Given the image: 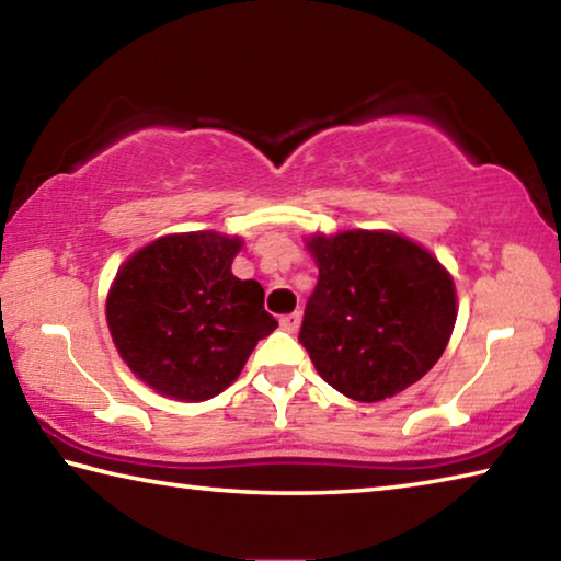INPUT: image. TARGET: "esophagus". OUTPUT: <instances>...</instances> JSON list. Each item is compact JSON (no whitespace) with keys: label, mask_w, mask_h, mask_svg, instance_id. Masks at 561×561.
<instances>
[{"label":"esophagus","mask_w":561,"mask_h":561,"mask_svg":"<svg viewBox=\"0 0 561 561\" xmlns=\"http://www.w3.org/2000/svg\"><path fill=\"white\" fill-rule=\"evenodd\" d=\"M279 324H282L284 331H289V334H294V331H297L299 324H301V314H299V311H294V314L282 317Z\"/></svg>","instance_id":"obj_1"}]
</instances>
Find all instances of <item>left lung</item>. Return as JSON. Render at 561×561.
Returning <instances> with one entry per match:
<instances>
[{
    "label": "left lung",
    "mask_w": 561,
    "mask_h": 561,
    "mask_svg": "<svg viewBox=\"0 0 561 561\" xmlns=\"http://www.w3.org/2000/svg\"><path fill=\"white\" fill-rule=\"evenodd\" d=\"M319 282L299 341L319 376L360 403L386 401L448 346L458 294L435 254L391 230L304 237Z\"/></svg>",
    "instance_id": "8db88e82"
}]
</instances>
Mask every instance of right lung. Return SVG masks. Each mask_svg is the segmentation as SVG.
Returning a JSON list of instances; mask_svg holds the SVG:
<instances>
[{
  "label": "right lung",
  "instance_id": "1",
  "mask_svg": "<svg viewBox=\"0 0 561 561\" xmlns=\"http://www.w3.org/2000/svg\"><path fill=\"white\" fill-rule=\"evenodd\" d=\"M242 237L215 230L158 237L121 264L106 321L140 381L175 401H207L237 381L257 341L277 329L264 289L237 279Z\"/></svg>",
  "mask_w": 561,
  "mask_h": 561
}]
</instances>
